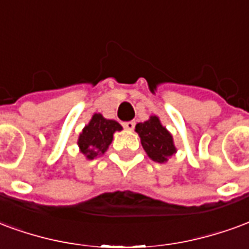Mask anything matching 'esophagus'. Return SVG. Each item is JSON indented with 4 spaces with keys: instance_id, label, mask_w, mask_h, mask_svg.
I'll use <instances>...</instances> for the list:
<instances>
[{
    "instance_id": "1",
    "label": "esophagus",
    "mask_w": 249,
    "mask_h": 249,
    "mask_svg": "<svg viewBox=\"0 0 249 249\" xmlns=\"http://www.w3.org/2000/svg\"><path fill=\"white\" fill-rule=\"evenodd\" d=\"M123 127L126 128V130H134V127H135V122L134 121H128V122H124L123 123Z\"/></svg>"
}]
</instances>
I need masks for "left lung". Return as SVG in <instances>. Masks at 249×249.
<instances>
[{
    "label": "left lung",
    "instance_id": "obj_1",
    "mask_svg": "<svg viewBox=\"0 0 249 249\" xmlns=\"http://www.w3.org/2000/svg\"><path fill=\"white\" fill-rule=\"evenodd\" d=\"M135 130L141 137L144 151L152 160L164 163L167 158L174 155L177 151L171 134L167 131L166 127L162 126L157 117H151L144 123H138Z\"/></svg>",
    "mask_w": 249,
    "mask_h": 249
}]
</instances>
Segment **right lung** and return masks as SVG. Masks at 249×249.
<instances>
[{"mask_svg": "<svg viewBox=\"0 0 249 249\" xmlns=\"http://www.w3.org/2000/svg\"><path fill=\"white\" fill-rule=\"evenodd\" d=\"M121 130L122 126L118 122L105 119L101 114H95L79 135L78 146L87 159H94L105 154L112 141V134Z\"/></svg>", "mask_w": 249, "mask_h": 249, "instance_id": "add662e5", "label": "right lung"}]
</instances>
